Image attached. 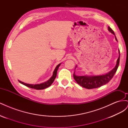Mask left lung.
<instances>
[{"label":"left lung","mask_w":128,"mask_h":128,"mask_svg":"<svg viewBox=\"0 0 128 128\" xmlns=\"http://www.w3.org/2000/svg\"><path fill=\"white\" fill-rule=\"evenodd\" d=\"M108 30L110 32L114 34L115 36L116 40L118 42V40L116 37V36L114 34V32H113V30H112L110 26L108 27ZM118 53L119 56L117 60L116 64L115 67L112 69V70H110L108 73L105 74H103L101 75L77 76L75 74V72L74 73V78L77 83L78 84L81 86L88 89L97 88L108 83L111 80V79L113 78V77L115 75V74L119 66L120 57V53L119 50ZM76 67L77 66H76L75 69Z\"/></svg>","instance_id":"obj_1"}]
</instances>
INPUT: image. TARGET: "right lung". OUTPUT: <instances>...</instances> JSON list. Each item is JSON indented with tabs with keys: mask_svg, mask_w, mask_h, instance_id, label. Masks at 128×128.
<instances>
[{
	"mask_svg": "<svg viewBox=\"0 0 128 128\" xmlns=\"http://www.w3.org/2000/svg\"><path fill=\"white\" fill-rule=\"evenodd\" d=\"M61 64V63L58 64L57 66L56 67L54 70L53 71V75L52 76V77L50 78L48 80L46 81V82H45L44 83H42L40 84H27V83H25L24 82H22L21 81L19 80V82L20 83L22 84L24 86L29 87L30 88H34L36 89V90H42V89H44L47 88L48 87H49L50 86H51V84L53 83V82L55 78H56V74H57V71L58 69L59 68V67H60V66Z\"/></svg>",
	"mask_w": 128,
	"mask_h": 128,
	"instance_id": "add662e5",
	"label": "right lung"
}]
</instances>
